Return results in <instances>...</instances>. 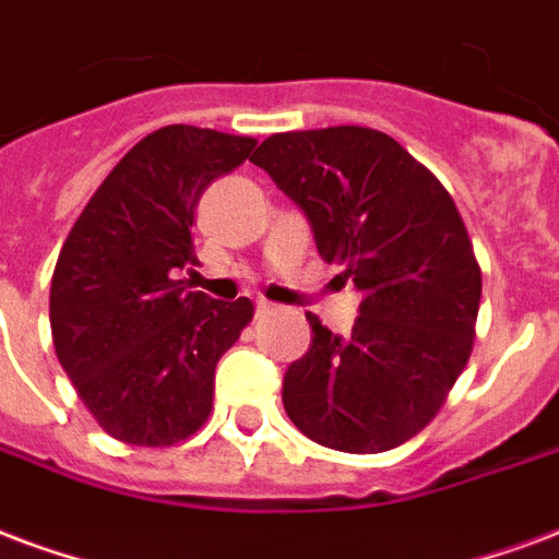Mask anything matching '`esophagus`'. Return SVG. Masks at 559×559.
<instances>
[{
	"label": "esophagus",
	"mask_w": 559,
	"mask_h": 559,
	"mask_svg": "<svg viewBox=\"0 0 559 559\" xmlns=\"http://www.w3.org/2000/svg\"><path fill=\"white\" fill-rule=\"evenodd\" d=\"M254 308H258V313H269L272 308H275V305H272V301H266V299H258V301H254Z\"/></svg>",
	"instance_id": "esophagus-1"
}]
</instances>
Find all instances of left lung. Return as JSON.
<instances>
[{
    "label": "left lung",
    "mask_w": 559,
    "mask_h": 559,
    "mask_svg": "<svg viewBox=\"0 0 559 559\" xmlns=\"http://www.w3.org/2000/svg\"><path fill=\"white\" fill-rule=\"evenodd\" d=\"M251 163L308 216L322 260L361 290L353 332L308 313L311 349L284 373V408L343 453L403 444L468 364L483 275L438 177L370 127L275 132Z\"/></svg>",
    "instance_id": "obj_1"
}]
</instances>
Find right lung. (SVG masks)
<instances>
[{"label": "right lung", "mask_w": 559, "mask_h": 559, "mask_svg": "<svg viewBox=\"0 0 559 559\" xmlns=\"http://www.w3.org/2000/svg\"><path fill=\"white\" fill-rule=\"evenodd\" d=\"M254 139L171 123L144 135L70 227L49 287L64 373L111 438L168 448L204 427L218 358L254 317L251 299L186 290L192 222L204 189Z\"/></svg>", "instance_id": "obj_1"}]
</instances>
